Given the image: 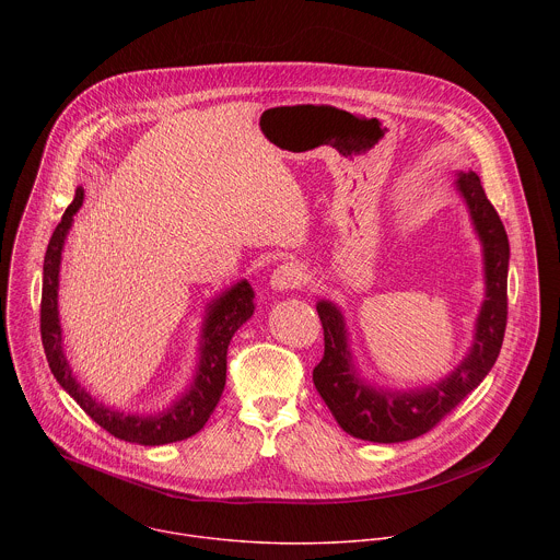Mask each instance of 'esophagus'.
Masks as SVG:
<instances>
[{"label":"esophagus","instance_id":"34e87169","mask_svg":"<svg viewBox=\"0 0 560 560\" xmlns=\"http://www.w3.org/2000/svg\"><path fill=\"white\" fill-rule=\"evenodd\" d=\"M305 272L299 264L294 261H285L281 266H277L270 275V288L277 290V292H283V290H294V288H301L305 283Z\"/></svg>","mask_w":560,"mask_h":560}]
</instances>
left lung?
I'll use <instances>...</instances> for the list:
<instances>
[{"instance_id": "1", "label": "left lung", "mask_w": 560, "mask_h": 560, "mask_svg": "<svg viewBox=\"0 0 560 560\" xmlns=\"http://www.w3.org/2000/svg\"><path fill=\"white\" fill-rule=\"evenodd\" d=\"M454 186L467 206L483 248L486 296L476 314L471 346L447 376L412 389H389L370 383L354 363L341 307L330 299L316 301L326 352L314 368L312 381L337 423L354 439L401 443L430 432L488 376L501 352L508 322L510 242L478 175L471 171L456 173Z\"/></svg>"}]
</instances>
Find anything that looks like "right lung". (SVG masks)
Returning a JSON list of instances; mask_svg holds the SVG:
<instances>
[{"instance_id":"1","label":"right lung","mask_w":560,"mask_h":560,"mask_svg":"<svg viewBox=\"0 0 560 560\" xmlns=\"http://www.w3.org/2000/svg\"><path fill=\"white\" fill-rule=\"evenodd\" d=\"M84 203V188L74 190L72 203L66 208L59 225L55 228L44 257L42 281V343L57 383L74 398L95 423H100L113 436L137 445H166L184 441L197 434L212 410L217 408L225 385V359L228 346L234 332L242 328L255 312V290L242 279L217 294L208 305L199 335V359L190 385L173 398L166 410L141 415L110 408L95 398L72 374V368L63 352V332L59 324V268L66 236L72 228V217Z\"/></svg>"}]
</instances>
